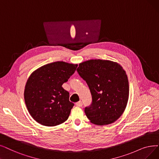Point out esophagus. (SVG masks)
Instances as JSON below:
<instances>
[{
  "mask_svg": "<svg viewBox=\"0 0 159 159\" xmlns=\"http://www.w3.org/2000/svg\"><path fill=\"white\" fill-rule=\"evenodd\" d=\"M76 106L77 107H81L82 106V101H79L77 102H76Z\"/></svg>",
  "mask_w": 159,
  "mask_h": 159,
  "instance_id": "obj_1",
  "label": "esophagus"
}]
</instances>
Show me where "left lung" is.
<instances>
[{
    "mask_svg": "<svg viewBox=\"0 0 159 159\" xmlns=\"http://www.w3.org/2000/svg\"><path fill=\"white\" fill-rule=\"evenodd\" d=\"M90 89L92 105L84 109L91 123L105 125L115 122L125 111L129 95L127 75L117 62L89 60L77 70Z\"/></svg>",
    "mask_w": 159,
    "mask_h": 159,
    "instance_id": "1",
    "label": "left lung"
}]
</instances>
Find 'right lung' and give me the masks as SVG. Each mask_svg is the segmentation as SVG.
<instances>
[{
	"instance_id": "obj_1",
	"label": "right lung",
	"mask_w": 159,
	"mask_h": 159,
	"mask_svg": "<svg viewBox=\"0 0 159 159\" xmlns=\"http://www.w3.org/2000/svg\"><path fill=\"white\" fill-rule=\"evenodd\" d=\"M77 66L55 61L39 67L30 75L25 88V102L30 116L38 123L52 127L68 119L74 103L70 101V93L61 86Z\"/></svg>"
}]
</instances>
